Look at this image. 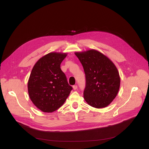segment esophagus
I'll list each match as a JSON object with an SVG mask.
<instances>
[{
    "instance_id": "obj_1",
    "label": "esophagus",
    "mask_w": 149,
    "mask_h": 149,
    "mask_svg": "<svg viewBox=\"0 0 149 149\" xmlns=\"http://www.w3.org/2000/svg\"><path fill=\"white\" fill-rule=\"evenodd\" d=\"M73 88L74 90H76L77 88V85H74V86H73Z\"/></svg>"
}]
</instances>
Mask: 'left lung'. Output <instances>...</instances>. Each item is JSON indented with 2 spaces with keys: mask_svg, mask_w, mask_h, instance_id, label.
Returning a JSON list of instances; mask_svg holds the SVG:
<instances>
[{
  "mask_svg": "<svg viewBox=\"0 0 149 149\" xmlns=\"http://www.w3.org/2000/svg\"><path fill=\"white\" fill-rule=\"evenodd\" d=\"M86 74L84 97L91 107L108 106L116 97L120 87L118 71L107 57L95 49L74 53Z\"/></svg>",
  "mask_w": 149,
  "mask_h": 149,
  "instance_id": "obj_1",
  "label": "left lung"
}]
</instances>
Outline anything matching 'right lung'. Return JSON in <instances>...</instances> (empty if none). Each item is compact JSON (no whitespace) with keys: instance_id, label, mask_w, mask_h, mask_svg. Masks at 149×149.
Segmentation results:
<instances>
[{"instance_id":"obj_1","label":"right lung","mask_w":149,"mask_h":149,"mask_svg":"<svg viewBox=\"0 0 149 149\" xmlns=\"http://www.w3.org/2000/svg\"><path fill=\"white\" fill-rule=\"evenodd\" d=\"M66 56V53H49L39 59L32 69L28 82V94L33 103L42 111L58 110L73 89L61 69Z\"/></svg>"}]
</instances>
